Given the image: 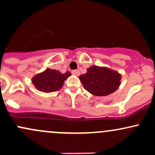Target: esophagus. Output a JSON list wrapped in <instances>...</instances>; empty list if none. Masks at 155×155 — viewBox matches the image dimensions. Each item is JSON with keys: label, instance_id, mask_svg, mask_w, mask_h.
Returning <instances> with one entry per match:
<instances>
[{"label": "esophagus", "instance_id": "obj_1", "mask_svg": "<svg viewBox=\"0 0 155 155\" xmlns=\"http://www.w3.org/2000/svg\"><path fill=\"white\" fill-rule=\"evenodd\" d=\"M71 73L74 75H76V76H79L80 74V71L79 70H73Z\"/></svg>", "mask_w": 155, "mask_h": 155}]
</instances>
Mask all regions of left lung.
I'll return each instance as SVG.
<instances>
[{
  "mask_svg": "<svg viewBox=\"0 0 155 155\" xmlns=\"http://www.w3.org/2000/svg\"><path fill=\"white\" fill-rule=\"evenodd\" d=\"M79 78L87 91L95 96H106L119 88L122 77L118 72L108 68L92 65Z\"/></svg>",
  "mask_w": 155,
  "mask_h": 155,
  "instance_id": "8db88e82",
  "label": "left lung"
}]
</instances>
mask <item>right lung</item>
Instances as JSON below:
<instances>
[{
  "label": "right lung",
  "instance_id": "right-lung-1",
  "mask_svg": "<svg viewBox=\"0 0 155 155\" xmlns=\"http://www.w3.org/2000/svg\"><path fill=\"white\" fill-rule=\"evenodd\" d=\"M70 76L69 71L61 74L58 71L47 68L44 72L35 75L32 79V82L39 91L55 92L62 88L65 80Z\"/></svg>",
  "mask_w": 155,
  "mask_h": 155
}]
</instances>
